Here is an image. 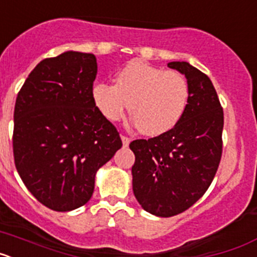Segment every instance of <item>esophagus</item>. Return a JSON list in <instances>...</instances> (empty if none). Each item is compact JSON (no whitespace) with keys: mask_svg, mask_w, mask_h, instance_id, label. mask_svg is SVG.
Segmentation results:
<instances>
[{"mask_svg":"<svg viewBox=\"0 0 257 257\" xmlns=\"http://www.w3.org/2000/svg\"><path fill=\"white\" fill-rule=\"evenodd\" d=\"M121 140H122V143H123L124 147H127V145L130 144V142H131L130 138H127V136H124V135H121Z\"/></svg>","mask_w":257,"mask_h":257,"instance_id":"obj_1","label":"esophagus"}]
</instances>
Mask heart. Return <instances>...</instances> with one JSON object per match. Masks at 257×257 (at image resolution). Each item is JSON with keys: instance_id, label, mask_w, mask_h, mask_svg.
<instances>
[{"instance_id": "obj_1", "label": "heart", "mask_w": 257, "mask_h": 257, "mask_svg": "<svg viewBox=\"0 0 257 257\" xmlns=\"http://www.w3.org/2000/svg\"><path fill=\"white\" fill-rule=\"evenodd\" d=\"M92 101L109 121H119L128 106L138 128L148 136L172 130L187 110L189 85L176 70H163L143 60L128 61L115 85L97 82Z\"/></svg>"}]
</instances>
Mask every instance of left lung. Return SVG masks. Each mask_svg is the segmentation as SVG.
I'll use <instances>...</instances> for the list:
<instances>
[{
	"mask_svg": "<svg viewBox=\"0 0 257 257\" xmlns=\"http://www.w3.org/2000/svg\"><path fill=\"white\" fill-rule=\"evenodd\" d=\"M185 76L189 101L179 123L152 139L134 140L133 190L147 212L170 217L188 210L212 183L222 152L224 113L211 79L187 61H171Z\"/></svg>",
	"mask_w": 257,
	"mask_h": 257,
	"instance_id": "8db88e82",
	"label": "left lung"
}]
</instances>
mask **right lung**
Here are the masks:
<instances>
[{
  "label": "right lung",
  "instance_id": "1",
  "mask_svg": "<svg viewBox=\"0 0 257 257\" xmlns=\"http://www.w3.org/2000/svg\"><path fill=\"white\" fill-rule=\"evenodd\" d=\"M92 54L65 51L44 59L20 88L13 148L23 183L59 212L87 203L95 175L122 147L115 127L92 101Z\"/></svg>",
  "mask_w": 257,
  "mask_h": 257
}]
</instances>
